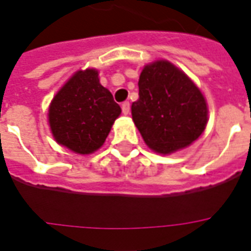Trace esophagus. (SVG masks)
<instances>
[{
	"instance_id": "1",
	"label": "esophagus",
	"mask_w": 251,
	"mask_h": 251,
	"mask_svg": "<svg viewBox=\"0 0 251 251\" xmlns=\"http://www.w3.org/2000/svg\"><path fill=\"white\" fill-rule=\"evenodd\" d=\"M121 107H122V111H124L125 116H127V114L130 113V103H129V102H124V103L121 105Z\"/></svg>"
}]
</instances>
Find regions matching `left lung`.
I'll return each mask as SVG.
<instances>
[{
  "instance_id": "obj_1",
  "label": "left lung",
  "mask_w": 251,
  "mask_h": 251,
  "mask_svg": "<svg viewBox=\"0 0 251 251\" xmlns=\"http://www.w3.org/2000/svg\"><path fill=\"white\" fill-rule=\"evenodd\" d=\"M140 98L131 116L145 144L161 154H170L203 133L207 106L196 83L168 61L146 65L138 81Z\"/></svg>"
}]
</instances>
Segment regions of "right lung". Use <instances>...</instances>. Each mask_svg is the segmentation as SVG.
I'll return each instance as SVG.
<instances>
[{"instance_id":"obj_1","label":"right lung","mask_w":251,"mask_h":251,"mask_svg":"<svg viewBox=\"0 0 251 251\" xmlns=\"http://www.w3.org/2000/svg\"><path fill=\"white\" fill-rule=\"evenodd\" d=\"M120 114V105L100 83L97 70H78L50 103V130L59 145L90 154L103 145Z\"/></svg>"}]
</instances>
